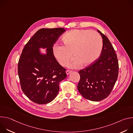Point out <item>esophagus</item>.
Segmentation results:
<instances>
[{
  "label": "esophagus",
  "instance_id": "esophagus-1",
  "mask_svg": "<svg viewBox=\"0 0 133 133\" xmlns=\"http://www.w3.org/2000/svg\"><path fill=\"white\" fill-rule=\"evenodd\" d=\"M71 72V70H66V72L67 75L69 74Z\"/></svg>",
  "mask_w": 133,
  "mask_h": 133
}]
</instances>
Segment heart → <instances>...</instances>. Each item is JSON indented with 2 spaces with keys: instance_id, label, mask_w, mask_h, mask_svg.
<instances>
[{
  "instance_id": "heart-1",
  "label": "heart",
  "mask_w": 133,
  "mask_h": 133,
  "mask_svg": "<svg viewBox=\"0 0 133 133\" xmlns=\"http://www.w3.org/2000/svg\"><path fill=\"white\" fill-rule=\"evenodd\" d=\"M63 45L56 44L53 47V53L59 64L65 66L75 57L69 67L76 68L83 63L89 65L99 57L103 47L101 35L95 30L74 29L67 32L63 37Z\"/></svg>"
}]
</instances>
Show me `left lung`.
I'll return each instance as SVG.
<instances>
[{"mask_svg": "<svg viewBox=\"0 0 133 133\" xmlns=\"http://www.w3.org/2000/svg\"><path fill=\"white\" fill-rule=\"evenodd\" d=\"M103 38L101 55L94 63L80 70L77 88L85 98L95 102L109 96L118 78L119 65L117 55L108 38L98 30Z\"/></svg>", "mask_w": 133, "mask_h": 133, "instance_id": "left-lung-1", "label": "left lung"}]
</instances>
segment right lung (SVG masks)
Returning <instances> with one entry per match:
<instances>
[{
	"label": "right lung",
	"instance_id": "1",
	"mask_svg": "<svg viewBox=\"0 0 133 133\" xmlns=\"http://www.w3.org/2000/svg\"><path fill=\"white\" fill-rule=\"evenodd\" d=\"M65 31L63 28H42L25 45L19 59L18 74L22 89L34 103L45 104L56 97L59 82L66 76V69L56 59L53 45ZM47 48V54L39 53Z\"/></svg>",
	"mask_w": 133,
	"mask_h": 133
}]
</instances>
